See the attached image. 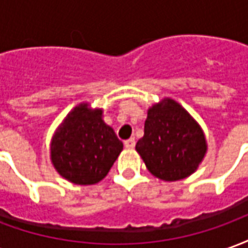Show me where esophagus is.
Returning <instances> with one entry per match:
<instances>
[{
	"mask_svg": "<svg viewBox=\"0 0 248 248\" xmlns=\"http://www.w3.org/2000/svg\"><path fill=\"white\" fill-rule=\"evenodd\" d=\"M134 146H135L134 138H130V140H124V147H126V149H133Z\"/></svg>",
	"mask_w": 248,
	"mask_h": 248,
	"instance_id": "34e87169",
	"label": "esophagus"
}]
</instances>
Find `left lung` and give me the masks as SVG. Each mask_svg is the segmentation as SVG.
<instances>
[{
	"label": "left lung",
	"instance_id": "1",
	"mask_svg": "<svg viewBox=\"0 0 248 248\" xmlns=\"http://www.w3.org/2000/svg\"><path fill=\"white\" fill-rule=\"evenodd\" d=\"M135 150L154 177L174 182L197 170L207 143L197 121L174 99L165 98L149 108L145 134Z\"/></svg>",
	"mask_w": 248,
	"mask_h": 248
}]
</instances>
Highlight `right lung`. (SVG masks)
Segmentation results:
<instances>
[{"instance_id":"add662e5","label":"right lung","mask_w":248,"mask_h":248,"mask_svg":"<svg viewBox=\"0 0 248 248\" xmlns=\"http://www.w3.org/2000/svg\"><path fill=\"white\" fill-rule=\"evenodd\" d=\"M122 149L124 143L103 122L102 108L81 103L66 115L51 138V163L69 182L94 185L108 175Z\"/></svg>"}]
</instances>
